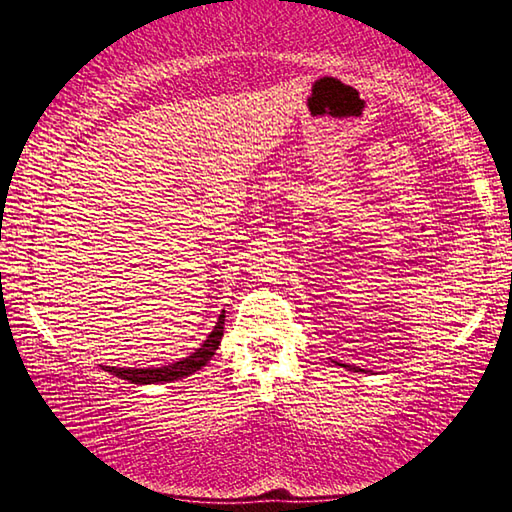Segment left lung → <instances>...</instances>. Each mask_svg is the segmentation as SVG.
<instances>
[{"instance_id":"8db88e82","label":"left lung","mask_w":512,"mask_h":512,"mask_svg":"<svg viewBox=\"0 0 512 512\" xmlns=\"http://www.w3.org/2000/svg\"><path fill=\"white\" fill-rule=\"evenodd\" d=\"M341 366H343V368H350V366H345V363H341ZM350 370H354V372H359L361 368H350Z\"/></svg>"}]
</instances>
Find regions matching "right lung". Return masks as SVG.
<instances>
[{
    "mask_svg": "<svg viewBox=\"0 0 512 512\" xmlns=\"http://www.w3.org/2000/svg\"><path fill=\"white\" fill-rule=\"evenodd\" d=\"M223 325H225V311H221L219 320H216L214 329L210 336L203 341L201 348L196 352L189 354V357L180 359L176 363H169V366H160V368H115V366H106L103 370H108L110 375H115L119 379H128L131 384H162V381H176L183 379L192 372L201 370L207 361L214 357V352L219 350L221 345V336H223Z\"/></svg>",
    "mask_w": 512,
    "mask_h": 512,
    "instance_id": "add662e5",
    "label": "right lung"
}]
</instances>
